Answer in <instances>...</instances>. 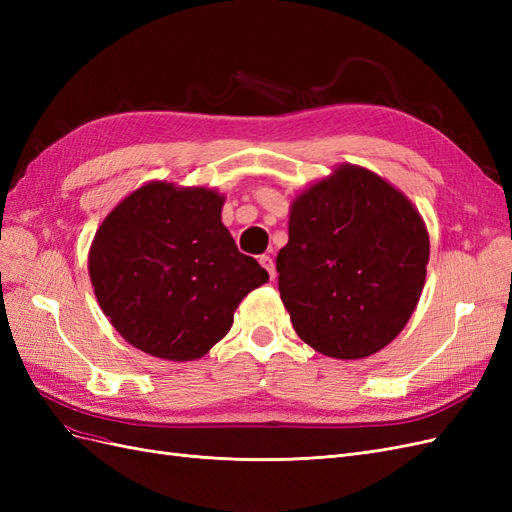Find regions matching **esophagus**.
I'll return each mask as SVG.
<instances>
[{
    "instance_id": "esophagus-1",
    "label": "esophagus",
    "mask_w": 512,
    "mask_h": 512,
    "mask_svg": "<svg viewBox=\"0 0 512 512\" xmlns=\"http://www.w3.org/2000/svg\"><path fill=\"white\" fill-rule=\"evenodd\" d=\"M260 265L267 269V273L271 275V280H275V265H273V258H271V256H267V254H262V256H260Z\"/></svg>"
}]
</instances>
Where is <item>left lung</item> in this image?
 <instances>
[{"label":"left lung","instance_id":"obj_1","mask_svg":"<svg viewBox=\"0 0 512 512\" xmlns=\"http://www.w3.org/2000/svg\"><path fill=\"white\" fill-rule=\"evenodd\" d=\"M427 262L429 235L410 200L344 164L292 203L277 288L305 344L333 359H365L406 327Z\"/></svg>","mask_w":512,"mask_h":512}]
</instances>
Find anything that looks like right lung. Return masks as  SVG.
<instances>
[{
	"mask_svg": "<svg viewBox=\"0 0 512 512\" xmlns=\"http://www.w3.org/2000/svg\"><path fill=\"white\" fill-rule=\"evenodd\" d=\"M224 198L158 181L106 215L89 252L102 312L134 348L194 361L232 327L247 292L269 282L222 224Z\"/></svg>",
	"mask_w": 512,
	"mask_h": 512,
	"instance_id": "1",
	"label": "right lung"
}]
</instances>
